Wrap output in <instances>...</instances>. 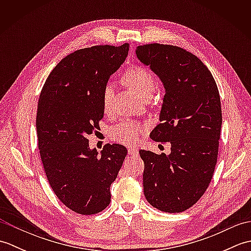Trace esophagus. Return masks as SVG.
Instances as JSON below:
<instances>
[{"label":"esophagus","mask_w":251,"mask_h":251,"mask_svg":"<svg viewBox=\"0 0 251 251\" xmlns=\"http://www.w3.org/2000/svg\"><path fill=\"white\" fill-rule=\"evenodd\" d=\"M128 155H130V156L138 155L137 149H135V148H128Z\"/></svg>","instance_id":"obj_1"}]
</instances>
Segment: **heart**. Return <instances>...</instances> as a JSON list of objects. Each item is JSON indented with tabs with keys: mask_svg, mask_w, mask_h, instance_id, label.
<instances>
[{
	"mask_svg": "<svg viewBox=\"0 0 251 251\" xmlns=\"http://www.w3.org/2000/svg\"><path fill=\"white\" fill-rule=\"evenodd\" d=\"M124 79L128 86H130L141 97L147 93H153L155 82L150 71L142 67H132L124 74ZM113 97V87L108 84L103 89L102 106L105 113L111 110V101ZM146 127L140 123L134 121H123L119 125L113 127L111 130L112 139L123 143V145H135L140 139L141 132L145 131Z\"/></svg>",
	"mask_w": 251,
	"mask_h": 251,
	"instance_id": "heart-1",
	"label": "heart"
}]
</instances>
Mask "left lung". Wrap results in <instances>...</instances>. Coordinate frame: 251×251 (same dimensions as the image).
Instances as JSON below:
<instances>
[{
    "mask_svg": "<svg viewBox=\"0 0 251 251\" xmlns=\"http://www.w3.org/2000/svg\"><path fill=\"white\" fill-rule=\"evenodd\" d=\"M136 55L165 89L161 123L150 137L172 145L169 155L139 151L143 192L158 210L184 211L205 193L215 172L222 125L219 92L204 63L178 46L140 45Z\"/></svg>",
    "mask_w": 251,
    "mask_h": 251,
    "instance_id": "obj_1",
    "label": "left lung"
}]
</instances>
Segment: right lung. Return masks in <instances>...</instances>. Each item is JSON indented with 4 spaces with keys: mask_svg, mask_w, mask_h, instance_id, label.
<instances>
[{
    "mask_svg": "<svg viewBox=\"0 0 251 251\" xmlns=\"http://www.w3.org/2000/svg\"><path fill=\"white\" fill-rule=\"evenodd\" d=\"M129 45L78 50L47 77L36 112V132L47 180L58 199L81 215L102 211L127 154L121 145L90 149L87 136L103 117L102 94L128 55Z\"/></svg>",
    "mask_w": 251,
    "mask_h": 251,
    "instance_id": "1",
    "label": "right lung"
}]
</instances>
